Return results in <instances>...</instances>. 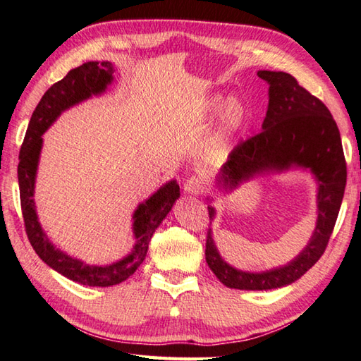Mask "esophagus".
Segmentation results:
<instances>
[{
	"label": "esophagus",
	"instance_id": "obj_1",
	"mask_svg": "<svg viewBox=\"0 0 361 361\" xmlns=\"http://www.w3.org/2000/svg\"><path fill=\"white\" fill-rule=\"evenodd\" d=\"M183 191H185L187 195L200 196V195H202V191H204V183L201 182L200 178L193 176V178H190L185 183H183Z\"/></svg>",
	"mask_w": 361,
	"mask_h": 361
}]
</instances>
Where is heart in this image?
<instances>
[{
  "label": "heart",
  "mask_w": 361,
  "mask_h": 361,
  "mask_svg": "<svg viewBox=\"0 0 361 361\" xmlns=\"http://www.w3.org/2000/svg\"><path fill=\"white\" fill-rule=\"evenodd\" d=\"M219 102V98H215L213 99V104H218ZM243 115H245V107H243L241 102L237 99V98H231L227 99V102L224 104V109H223V124L224 128L227 129H232L237 126V124L241 121ZM209 159H215V152H210L209 154Z\"/></svg>",
  "instance_id": "1"
}]
</instances>
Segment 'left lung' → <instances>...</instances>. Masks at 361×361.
Instances as JSON below:
<instances>
[{
    "label": "left lung",
    "mask_w": 361,
    "mask_h": 361,
    "mask_svg": "<svg viewBox=\"0 0 361 361\" xmlns=\"http://www.w3.org/2000/svg\"><path fill=\"white\" fill-rule=\"evenodd\" d=\"M257 75L269 85L262 132L235 146L219 171L216 187L232 191L255 176L308 170L318 183V218L302 252L283 267L262 273L241 271L226 263L209 229L205 262L219 282L237 290L281 288L296 282L319 260L335 227L348 178L340 130L324 102L288 73L260 70ZM207 209L210 219H215V209L212 205Z\"/></svg>",
    "instance_id": "1"
}]
</instances>
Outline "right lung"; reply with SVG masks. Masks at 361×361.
<instances>
[{
	"instance_id": "right-lung-1",
	"label": "right lung",
	"mask_w": 361,
	"mask_h": 361,
	"mask_svg": "<svg viewBox=\"0 0 361 361\" xmlns=\"http://www.w3.org/2000/svg\"><path fill=\"white\" fill-rule=\"evenodd\" d=\"M114 71V65L110 62H87L75 70H70L62 80L51 85L34 110L18 157L20 201L29 243L49 268L73 282L88 286H112L134 274L148 252L152 233L156 232L180 196L178 182L170 180L145 202L138 204L132 215L134 219L132 231L135 238L134 247L121 260L104 264V267L87 264L82 260L65 254L57 249L43 232L34 202L35 176L43 146L42 135L65 110L104 93L106 88L112 84Z\"/></svg>"
}]
</instances>
